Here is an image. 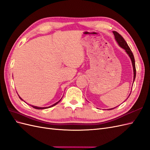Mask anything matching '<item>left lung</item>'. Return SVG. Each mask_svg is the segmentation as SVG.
Returning <instances> with one entry per match:
<instances>
[{
  "label": "left lung",
  "mask_w": 150,
  "mask_h": 150,
  "mask_svg": "<svg viewBox=\"0 0 150 150\" xmlns=\"http://www.w3.org/2000/svg\"><path fill=\"white\" fill-rule=\"evenodd\" d=\"M113 34H114L115 35V38L117 42L118 43V44L120 45V46L122 47L123 48L126 52H127V54H128L129 56L130 57V59L131 60V62H132V65H133V72H134V78H133V83L134 81V79H135V78H136V67H135V61H134V56H133V54L132 52V51H131V50L130 49L129 47L128 46V44H127V42L125 41V40L124 39V38L122 37V36L117 33V32L116 31H114L113 32ZM131 94V93H130ZM128 99V98H127ZM116 108H111V109H109V110H112V109H115Z\"/></svg>",
  "instance_id": "obj_1"
}]
</instances>
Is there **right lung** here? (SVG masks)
<instances>
[{
  "instance_id": "add662e5",
  "label": "right lung",
  "mask_w": 150,
  "mask_h": 150,
  "mask_svg": "<svg viewBox=\"0 0 150 150\" xmlns=\"http://www.w3.org/2000/svg\"><path fill=\"white\" fill-rule=\"evenodd\" d=\"M20 98V99H21V97H19ZM61 101V99H60V100L58 102H57L56 103H55V104H53V105H52V106H49V107H46V108H41V107H37V106H33L34 108H35V109H37V110H43V109H46V108H51V107H52V106H55V105H56V104L59 103V102Z\"/></svg>"
}]
</instances>
